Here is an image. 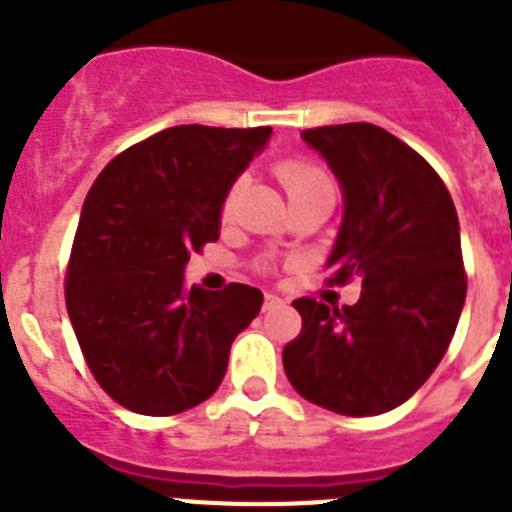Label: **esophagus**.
<instances>
[{"instance_id":"1","label":"esophagus","mask_w":512,"mask_h":512,"mask_svg":"<svg viewBox=\"0 0 512 512\" xmlns=\"http://www.w3.org/2000/svg\"><path fill=\"white\" fill-rule=\"evenodd\" d=\"M284 300L279 295H274V292H266L264 295V310H274V307H282Z\"/></svg>"}]
</instances>
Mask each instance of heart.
<instances>
[{
  "instance_id": "1",
  "label": "heart",
  "mask_w": 512,
  "mask_h": 512,
  "mask_svg": "<svg viewBox=\"0 0 512 512\" xmlns=\"http://www.w3.org/2000/svg\"><path fill=\"white\" fill-rule=\"evenodd\" d=\"M277 176L289 200H295V197H300V194H307V192H318V189H330L328 176H325L318 166L305 164V161H284V164L277 169ZM235 197H238V184L230 189L228 197H225L223 202L225 217H230V212H233Z\"/></svg>"
}]
</instances>
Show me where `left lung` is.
Here are the masks:
<instances>
[{
    "instance_id": "8db88e82",
    "label": "left lung",
    "mask_w": 512,
    "mask_h": 512,
    "mask_svg": "<svg viewBox=\"0 0 512 512\" xmlns=\"http://www.w3.org/2000/svg\"><path fill=\"white\" fill-rule=\"evenodd\" d=\"M341 184L343 220L328 266L361 279L351 307L302 297L300 336L284 372L312 405L364 418L397 408L443 359L459 323L467 277L459 217L425 158L369 122L302 130Z\"/></svg>"
}]
</instances>
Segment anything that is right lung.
<instances>
[{"label":"right lung","instance_id":"add662e5","mask_svg":"<svg viewBox=\"0 0 512 512\" xmlns=\"http://www.w3.org/2000/svg\"><path fill=\"white\" fill-rule=\"evenodd\" d=\"M271 128L176 125L104 166L81 207L66 307L89 369L140 415H176L220 387L259 315L248 284L184 287L189 253L220 238L223 202Z\"/></svg>","mask_w":512,"mask_h":512}]
</instances>
